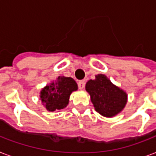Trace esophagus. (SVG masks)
I'll list each match as a JSON object with an SVG mask.
<instances>
[{"instance_id": "obj_1", "label": "esophagus", "mask_w": 156, "mask_h": 156, "mask_svg": "<svg viewBox=\"0 0 156 156\" xmlns=\"http://www.w3.org/2000/svg\"><path fill=\"white\" fill-rule=\"evenodd\" d=\"M78 88H80V89H83L85 87V82L83 80H81V81H79L78 83Z\"/></svg>"}]
</instances>
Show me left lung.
<instances>
[{
    "label": "left lung",
    "instance_id": "obj_1",
    "mask_svg": "<svg viewBox=\"0 0 156 156\" xmlns=\"http://www.w3.org/2000/svg\"><path fill=\"white\" fill-rule=\"evenodd\" d=\"M94 80L86 83V90L90 94L95 110L105 117H113L124 108L127 94L112 83L105 75L98 74Z\"/></svg>",
    "mask_w": 156,
    "mask_h": 156
}]
</instances>
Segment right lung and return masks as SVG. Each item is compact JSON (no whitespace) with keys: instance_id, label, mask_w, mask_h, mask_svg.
I'll list each match as a JSON object with an SVG mask.
<instances>
[{"instance_id":"obj_1","label":"right lung","mask_w":156,"mask_h":156,"mask_svg":"<svg viewBox=\"0 0 156 156\" xmlns=\"http://www.w3.org/2000/svg\"><path fill=\"white\" fill-rule=\"evenodd\" d=\"M78 89V85L72 78L58 77L57 80L46 86L41 91V100L49 111L64 108L68 104L69 96Z\"/></svg>"}]
</instances>
